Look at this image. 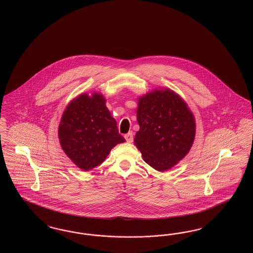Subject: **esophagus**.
Returning <instances> with one entry per match:
<instances>
[{
    "label": "esophagus",
    "mask_w": 253,
    "mask_h": 253,
    "mask_svg": "<svg viewBox=\"0 0 253 253\" xmlns=\"http://www.w3.org/2000/svg\"><path fill=\"white\" fill-rule=\"evenodd\" d=\"M124 137H125L126 141L129 142V143H132V141H133V133H132V132H129L128 133H126L124 135Z\"/></svg>",
    "instance_id": "34e87169"
}]
</instances>
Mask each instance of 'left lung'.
<instances>
[{"instance_id":"1","label":"left lung","mask_w":253,"mask_h":253,"mask_svg":"<svg viewBox=\"0 0 253 253\" xmlns=\"http://www.w3.org/2000/svg\"><path fill=\"white\" fill-rule=\"evenodd\" d=\"M137 121L134 145L151 167L166 170L189 153L195 121L186 102L171 90H155L139 98Z\"/></svg>"}]
</instances>
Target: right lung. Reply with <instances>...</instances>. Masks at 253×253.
<instances>
[{"label": "right lung", "mask_w": 253, "mask_h": 253, "mask_svg": "<svg viewBox=\"0 0 253 253\" xmlns=\"http://www.w3.org/2000/svg\"><path fill=\"white\" fill-rule=\"evenodd\" d=\"M59 138L64 153L84 170L101 164L112 148L125 141L100 94L73 99L63 112Z\"/></svg>", "instance_id": "right-lung-1"}]
</instances>
